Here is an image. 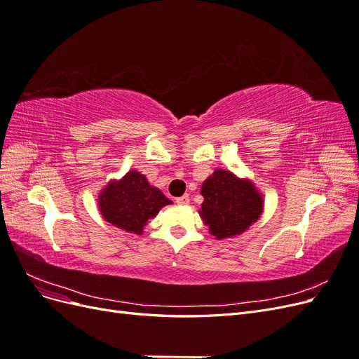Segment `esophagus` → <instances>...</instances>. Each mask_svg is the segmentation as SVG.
<instances>
[{
    "label": "esophagus",
    "instance_id": "obj_1",
    "mask_svg": "<svg viewBox=\"0 0 359 359\" xmlns=\"http://www.w3.org/2000/svg\"><path fill=\"white\" fill-rule=\"evenodd\" d=\"M175 202H177V203H180V205H187V203L190 202V196H189V194H184V196L177 198V199H175Z\"/></svg>",
    "mask_w": 359,
    "mask_h": 359
}]
</instances>
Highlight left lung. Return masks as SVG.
Instances as JSON below:
<instances>
[{
  "label": "left lung",
  "mask_w": 359,
  "mask_h": 359,
  "mask_svg": "<svg viewBox=\"0 0 359 359\" xmlns=\"http://www.w3.org/2000/svg\"><path fill=\"white\" fill-rule=\"evenodd\" d=\"M202 211L199 212L217 240L243 233L262 212V198L247 180L217 169L202 186Z\"/></svg>",
  "instance_id": "8db88e82"
}]
</instances>
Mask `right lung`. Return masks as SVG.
Returning <instances> with one entry per match:
<instances>
[{
  "label": "right lung",
  "instance_id": "obj_1",
  "mask_svg": "<svg viewBox=\"0 0 359 359\" xmlns=\"http://www.w3.org/2000/svg\"><path fill=\"white\" fill-rule=\"evenodd\" d=\"M172 203L158 189L136 170H130L121 181L107 184L99 198L100 212L106 222L127 232L142 233L144 226L165 205Z\"/></svg>",
  "mask_w": 359,
  "mask_h": 359
}]
</instances>
